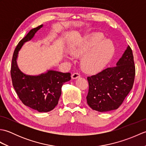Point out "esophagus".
I'll return each instance as SVG.
<instances>
[{
	"label": "esophagus",
	"mask_w": 146,
	"mask_h": 146,
	"mask_svg": "<svg viewBox=\"0 0 146 146\" xmlns=\"http://www.w3.org/2000/svg\"><path fill=\"white\" fill-rule=\"evenodd\" d=\"M80 77V75L78 73H74L73 74H72V75H71V78L72 79H76Z\"/></svg>",
	"instance_id": "34e87169"
}]
</instances>
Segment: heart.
Returning <instances> with one entry per match:
<instances>
[{
    "mask_svg": "<svg viewBox=\"0 0 146 146\" xmlns=\"http://www.w3.org/2000/svg\"><path fill=\"white\" fill-rule=\"evenodd\" d=\"M100 33H95L86 37L80 44L73 46L69 49L71 55L81 56L83 69L89 73L101 71L112 57L113 44L109 40H104Z\"/></svg>",
    "mask_w": 146,
    "mask_h": 146,
    "instance_id": "heart-1",
    "label": "heart"
}]
</instances>
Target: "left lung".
Instances as JSON below:
<instances>
[{
    "label": "left lung",
    "instance_id": "obj_1",
    "mask_svg": "<svg viewBox=\"0 0 146 146\" xmlns=\"http://www.w3.org/2000/svg\"><path fill=\"white\" fill-rule=\"evenodd\" d=\"M135 75L134 56L128 46L117 66L107 68L87 77L88 105L100 112L117 109L132 88Z\"/></svg>",
    "mask_w": 146,
    "mask_h": 146
}]
</instances>
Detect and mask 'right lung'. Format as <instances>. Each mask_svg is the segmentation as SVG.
<instances>
[{
	"mask_svg": "<svg viewBox=\"0 0 146 146\" xmlns=\"http://www.w3.org/2000/svg\"><path fill=\"white\" fill-rule=\"evenodd\" d=\"M42 27V24L31 30L18 43L12 56L11 75L12 85L21 102L39 112H48L58 105L62 85L71 80V74L48 70L38 76L27 75L19 69L16 61L24 43L32 39Z\"/></svg>",
	"mask_w": 146,
	"mask_h": 146,
	"instance_id": "obj_1",
	"label": "right lung"
}]
</instances>
